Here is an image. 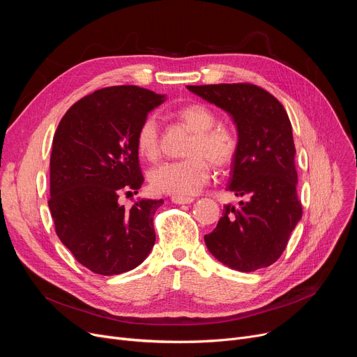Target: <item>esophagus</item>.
I'll use <instances>...</instances> for the list:
<instances>
[{"label": "esophagus", "mask_w": 357, "mask_h": 357, "mask_svg": "<svg viewBox=\"0 0 357 357\" xmlns=\"http://www.w3.org/2000/svg\"><path fill=\"white\" fill-rule=\"evenodd\" d=\"M172 202L181 205V204H191L194 202V199L190 197H172Z\"/></svg>", "instance_id": "obj_1"}]
</instances>
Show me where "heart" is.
Instances as JSON below:
<instances>
[{
	"instance_id": "heart-1",
	"label": "heart",
	"mask_w": 357,
	"mask_h": 357,
	"mask_svg": "<svg viewBox=\"0 0 357 357\" xmlns=\"http://www.w3.org/2000/svg\"><path fill=\"white\" fill-rule=\"evenodd\" d=\"M178 119L192 131L194 136L186 147L190 156L179 162H165L149 172L150 188L160 194L188 197L198 192L210 179V164L217 169L229 167L237 155V137L226 127H214V111L204 104H188L178 109ZM139 155L155 160L159 155V124L156 117H147L136 135Z\"/></svg>"
}]
</instances>
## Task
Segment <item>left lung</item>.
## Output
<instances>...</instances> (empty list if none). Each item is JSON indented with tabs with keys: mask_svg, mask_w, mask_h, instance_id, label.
<instances>
[{
	"mask_svg": "<svg viewBox=\"0 0 357 357\" xmlns=\"http://www.w3.org/2000/svg\"><path fill=\"white\" fill-rule=\"evenodd\" d=\"M224 109L237 130V155L227 191L245 201L224 205L217 227L205 234L210 253L231 269L268 268L287 248L303 217L298 201L292 126L284 105L252 84L188 85Z\"/></svg>",
	"mask_w": 357,
	"mask_h": 357,
	"instance_id": "obj_1",
	"label": "left lung"
}]
</instances>
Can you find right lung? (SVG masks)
Instances as JSON below:
<instances>
[{
  "instance_id": "add662e5",
  "label": "right lung",
  "mask_w": 357,
  "mask_h": 357,
  "mask_svg": "<svg viewBox=\"0 0 357 357\" xmlns=\"http://www.w3.org/2000/svg\"><path fill=\"white\" fill-rule=\"evenodd\" d=\"M165 100L136 85L102 88L75 102L56 128L49 208L56 234L93 273L135 269L155 245L163 199L139 198L127 210L119 195L143 183L136 135Z\"/></svg>"
}]
</instances>
